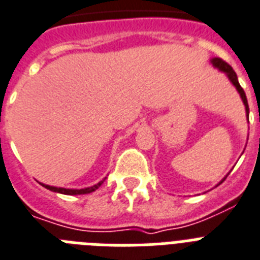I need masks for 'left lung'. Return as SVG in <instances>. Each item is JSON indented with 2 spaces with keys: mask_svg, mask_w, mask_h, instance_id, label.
I'll return each mask as SVG.
<instances>
[{
  "mask_svg": "<svg viewBox=\"0 0 260 260\" xmlns=\"http://www.w3.org/2000/svg\"><path fill=\"white\" fill-rule=\"evenodd\" d=\"M210 62L212 64V67L216 69H219L220 72H223L227 77H229V80L231 81V84H233L234 86L236 88V90H238V93L240 94V99H242V101H243V104H244V108H246V116H247V120H248V113H250V109H248V103H247V97H246V93H244V90L243 88L240 86L239 81H238V76H236V73L234 72V69L230 67L227 62H224L223 60H220V58H218V57H214V58H211ZM260 121V119H259ZM227 178V176H225ZM224 178V179H225ZM223 179V180H224ZM221 180V181H223ZM220 181V183H221ZM219 183V184H220Z\"/></svg>",
  "mask_w": 260,
  "mask_h": 260,
  "instance_id": "obj_1",
  "label": "left lung"
}]
</instances>
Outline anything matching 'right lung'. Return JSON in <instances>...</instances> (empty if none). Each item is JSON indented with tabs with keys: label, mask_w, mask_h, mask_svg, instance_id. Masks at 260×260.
<instances>
[{
	"label": "right lung",
	"mask_w": 260,
	"mask_h": 260,
	"mask_svg": "<svg viewBox=\"0 0 260 260\" xmlns=\"http://www.w3.org/2000/svg\"><path fill=\"white\" fill-rule=\"evenodd\" d=\"M107 178H104L101 181H99L97 184L92 185V187H86V188H81V189H73V188H62V187H53V185H48V184H42V187H45L46 189H50V191L53 192H58V193H64V195H84V193H90V192L96 191L99 187H100L104 180Z\"/></svg>",
	"instance_id": "add662e5"
}]
</instances>
